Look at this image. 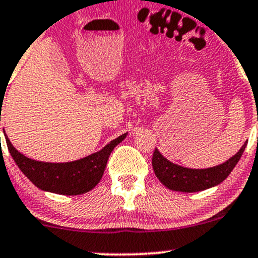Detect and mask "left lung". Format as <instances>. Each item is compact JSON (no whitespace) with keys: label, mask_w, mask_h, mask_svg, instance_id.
Instances as JSON below:
<instances>
[{"label":"left lung","mask_w":258,"mask_h":258,"mask_svg":"<svg viewBox=\"0 0 258 258\" xmlns=\"http://www.w3.org/2000/svg\"><path fill=\"white\" fill-rule=\"evenodd\" d=\"M246 142L235 156L221 165L210 168H187L171 162L156 148L152 156L155 175L167 188L179 192H199L217 186L225 181L240 161Z\"/></svg>","instance_id":"left-lung-1"}]
</instances>
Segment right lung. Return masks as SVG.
Listing matches in <instances>:
<instances>
[{
  "label": "right lung",
  "mask_w": 258,
  "mask_h": 258,
  "mask_svg": "<svg viewBox=\"0 0 258 258\" xmlns=\"http://www.w3.org/2000/svg\"><path fill=\"white\" fill-rule=\"evenodd\" d=\"M126 136L127 134L121 135L106 145L102 150L81 160L52 163L26 157L25 155L18 152L10 142L9 137L5 135L10 153L23 175L42 191L66 196L82 195L91 191L102 178L107 160L113 148L121 144Z\"/></svg>",
  "instance_id": "obj_1"
}]
</instances>
